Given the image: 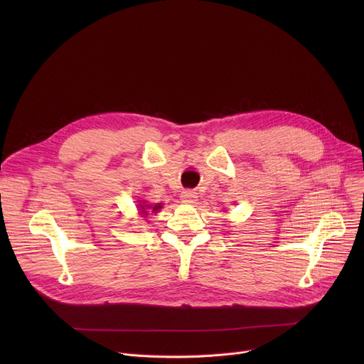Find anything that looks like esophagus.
Masks as SVG:
<instances>
[{"instance_id":"obj_1","label":"esophagus","mask_w":364,"mask_h":364,"mask_svg":"<svg viewBox=\"0 0 364 364\" xmlns=\"http://www.w3.org/2000/svg\"><path fill=\"white\" fill-rule=\"evenodd\" d=\"M196 199L198 193L193 192V190H184V192H181V200L186 203H195Z\"/></svg>"}]
</instances>
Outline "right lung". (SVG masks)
Wrapping results in <instances>:
<instances>
[{
    "label": "right lung",
    "mask_w": 364,
    "mask_h": 364,
    "mask_svg": "<svg viewBox=\"0 0 364 364\" xmlns=\"http://www.w3.org/2000/svg\"><path fill=\"white\" fill-rule=\"evenodd\" d=\"M140 206L143 208V205H140ZM159 208H161V205H159V203H158V205H155V206H153V211H158ZM143 209H144V208H143Z\"/></svg>",
    "instance_id": "right-lung-1"
}]
</instances>
